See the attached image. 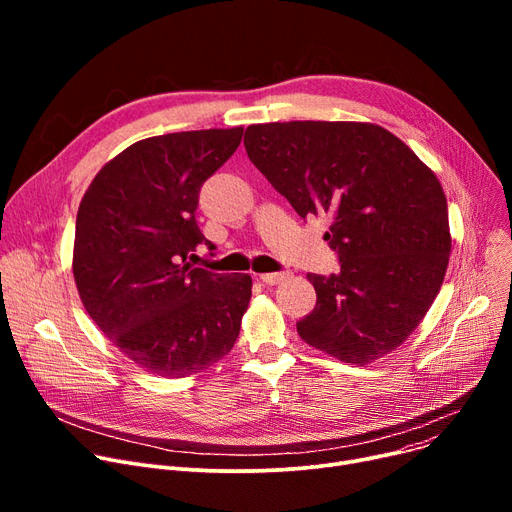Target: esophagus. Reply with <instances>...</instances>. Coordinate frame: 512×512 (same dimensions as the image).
I'll return each instance as SVG.
<instances>
[{"instance_id":"1","label":"esophagus","mask_w":512,"mask_h":512,"mask_svg":"<svg viewBox=\"0 0 512 512\" xmlns=\"http://www.w3.org/2000/svg\"><path fill=\"white\" fill-rule=\"evenodd\" d=\"M286 278H288V274H261V276H259V280H261L263 284H270V286H276V284L284 282Z\"/></svg>"}]
</instances>
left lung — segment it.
Wrapping results in <instances>:
<instances>
[{"label": "left lung", "instance_id": "1", "mask_svg": "<svg viewBox=\"0 0 512 512\" xmlns=\"http://www.w3.org/2000/svg\"><path fill=\"white\" fill-rule=\"evenodd\" d=\"M255 168L301 218L330 220L340 272L307 274L315 309L297 324L317 351L367 365L405 342L436 301L452 249L438 176L371 122H270L245 132Z\"/></svg>", "mask_w": 512, "mask_h": 512}]
</instances>
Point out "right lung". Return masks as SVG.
Masks as SVG:
<instances>
[{
	"instance_id": "right-lung-1",
	"label": "right lung",
	"mask_w": 512,
	"mask_h": 512,
	"mask_svg": "<svg viewBox=\"0 0 512 512\" xmlns=\"http://www.w3.org/2000/svg\"><path fill=\"white\" fill-rule=\"evenodd\" d=\"M240 139L242 126L137 141L107 161L78 205V297L120 353L161 378L224 359L251 301L249 274L188 261L199 245L215 249L195 220L199 191Z\"/></svg>"
}]
</instances>
